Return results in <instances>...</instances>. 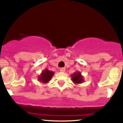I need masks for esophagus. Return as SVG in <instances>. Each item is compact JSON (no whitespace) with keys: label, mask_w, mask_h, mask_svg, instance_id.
Masks as SVG:
<instances>
[{"label":"esophagus","mask_w":123,"mask_h":123,"mask_svg":"<svg viewBox=\"0 0 123 123\" xmlns=\"http://www.w3.org/2000/svg\"><path fill=\"white\" fill-rule=\"evenodd\" d=\"M59 70H60L61 72H65V68H61L60 69H59Z\"/></svg>","instance_id":"obj_1"}]
</instances>
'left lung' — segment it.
<instances>
[{"instance_id": "1", "label": "left lung", "mask_w": 123, "mask_h": 123, "mask_svg": "<svg viewBox=\"0 0 123 123\" xmlns=\"http://www.w3.org/2000/svg\"><path fill=\"white\" fill-rule=\"evenodd\" d=\"M71 76L72 82L75 84H80L84 82L83 76L82 75L81 73L79 71L74 72L72 75H71Z\"/></svg>"}]
</instances>
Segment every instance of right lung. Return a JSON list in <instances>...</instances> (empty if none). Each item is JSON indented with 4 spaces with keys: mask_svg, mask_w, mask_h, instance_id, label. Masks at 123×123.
I'll return each instance as SVG.
<instances>
[{
    "mask_svg": "<svg viewBox=\"0 0 123 123\" xmlns=\"http://www.w3.org/2000/svg\"><path fill=\"white\" fill-rule=\"evenodd\" d=\"M54 75V72L49 71L46 68L42 71L40 75L38 76V81L43 83H47L51 80L52 77Z\"/></svg>",
    "mask_w": 123,
    "mask_h": 123,
    "instance_id": "1",
    "label": "right lung"
}]
</instances>
